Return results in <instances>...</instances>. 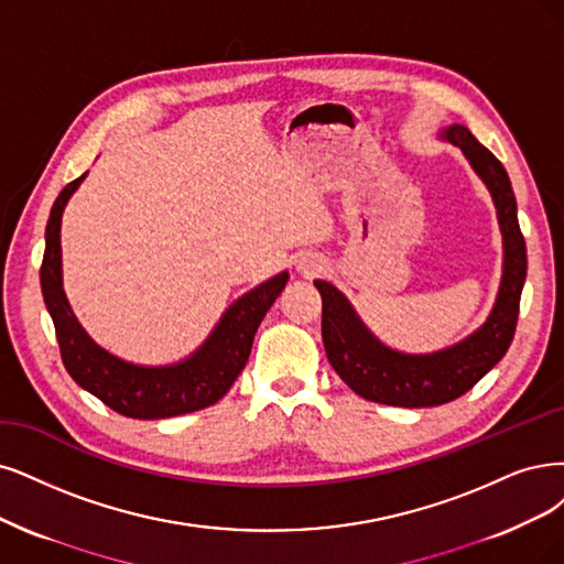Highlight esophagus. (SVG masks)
Wrapping results in <instances>:
<instances>
[{"label": "esophagus", "instance_id": "1", "mask_svg": "<svg viewBox=\"0 0 564 564\" xmlns=\"http://www.w3.org/2000/svg\"><path fill=\"white\" fill-rule=\"evenodd\" d=\"M295 267H297V271H302L304 276H316V274H321V271L325 269V262H323L318 256L302 253V256L295 260Z\"/></svg>", "mask_w": 564, "mask_h": 564}]
</instances>
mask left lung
I'll return each mask as SVG.
<instances>
[{
  "label": "left lung",
  "mask_w": 564,
  "mask_h": 564,
  "mask_svg": "<svg viewBox=\"0 0 564 564\" xmlns=\"http://www.w3.org/2000/svg\"><path fill=\"white\" fill-rule=\"evenodd\" d=\"M442 139L465 153L471 170L481 176L492 195L505 241L502 283L488 321L467 339L425 356H411L392 350L373 337L341 290L327 281H314L323 297L321 325L327 360L341 381L369 402L406 409L453 402L505 358L516 332L528 253L509 174L465 124H451L442 132Z\"/></svg>",
  "instance_id": "1"
}]
</instances>
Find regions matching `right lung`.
Returning <instances> with one entry per match:
<instances>
[{
	"label": "right lung",
	"instance_id": "add662e5",
	"mask_svg": "<svg viewBox=\"0 0 564 564\" xmlns=\"http://www.w3.org/2000/svg\"><path fill=\"white\" fill-rule=\"evenodd\" d=\"M86 176L83 174L65 185L51 208L39 274L65 369L83 390L93 392L97 400L128 419H174L216 404L246 367L256 332L271 304L283 293L288 271L253 288L229 306L191 358L164 367L124 362L88 337L62 290V212Z\"/></svg>",
	"mask_w": 564,
	"mask_h": 564
}]
</instances>
